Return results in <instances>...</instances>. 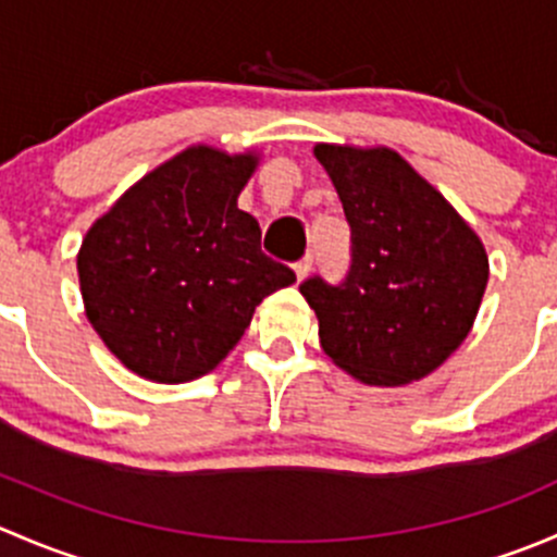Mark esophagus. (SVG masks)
I'll return each mask as SVG.
<instances>
[{
    "label": "esophagus",
    "mask_w": 557,
    "mask_h": 557,
    "mask_svg": "<svg viewBox=\"0 0 557 557\" xmlns=\"http://www.w3.org/2000/svg\"><path fill=\"white\" fill-rule=\"evenodd\" d=\"M310 269H312V256H305V258H301L299 263H296V267H294V272H296V277H299V280H305L307 274H310Z\"/></svg>",
    "instance_id": "esophagus-1"
}]
</instances>
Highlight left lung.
<instances>
[{"instance_id":"left-lung-1","label":"left lung","mask_w":557,"mask_h":557,"mask_svg":"<svg viewBox=\"0 0 557 557\" xmlns=\"http://www.w3.org/2000/svg\"><path fill=\"white\" fill-rule=\"evenodd\" d=\"M350 223V272L299 285L325 356L363 385L396 387L440 369L485 296L474 228L396 150L314 145Z\"/></svg>"}]
</instances>
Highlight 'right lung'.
Returning <instances> with one entry per match:
<instances>
[{
    "instance_id": "obj_1",
    "label": "right lung",
    "mask_w": 557,
    "mask_h": 557,
    "mask_svg": "<svg viewBox=\"0 0 557 557\" xmlns=\"http://www.w3.org/2000/svg\"><path fill=\"white\" fill-rule=\"evenodd\" d=\"M258 153L190 145L132 185L77 252L86 318L107 350L150 383H190L243 339L256 307L296 283L261 252L237 199Z\"/></svg>"
}]
</instances>
